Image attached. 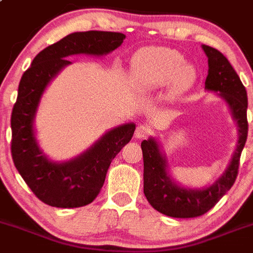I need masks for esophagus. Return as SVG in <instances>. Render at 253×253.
I'll use <instances>...</instances> for the list:
<instances>
[{
  "label": "esophagus",
  "mask_w": 253,
  "mask_h": 253,
  "mask_svg": "<svg viewBox=\"0 0 253 253\" xmlns=\"http://www.w3.org/2000/svg\"><path fill=\"white\" fill-rule=\"evenodd\" d=\"M150 133H151V129L148 128V127L143 126V125H140V126L136 128V131H134V137L140 140V138L147 137Z\"/></svg>",
  "instance_id": "1"
}]
</instances>
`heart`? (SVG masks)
<instances>
[{"instance_id":"1","label":"heart","mask_w":253,"mask_h":253,"mask_svg":"<svg viewBox=\"0 0 253 253\" xmlns=\"http://www.w3.org/2000/svg\"><path fill=\"white\" fill-rule=\"evenodd\" d=\"M136 79L145 89H156L171 84L172 93L187 89L196 80V71L185 63L180 52L151 47L137 53L133 61Z\"/></svg>"}]
</instances>
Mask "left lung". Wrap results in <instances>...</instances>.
I'll return each instance as SVG.
<instances>
[{"instance_id":"left-lung-1","label":"left lung","mask_w":253,"mask_h":253,"mask_svg":"<svg viewBox=\"0 0 253 253\" xmlns=\"http://www.w3.org/2000/svg\"><path fill=\"white\" fill-rule=\"evenodd\" d=\"M202 48L209 57V75L205 88L217 92L227 102L233 119L237 121L240 137L228 169L213 185L204 190H188L177 186L167 173L166 159L160 152L155 138L142 141L143 193L153 209L174 218L202 216L230 191L237 178L241 152L249 132L246 88L227 58L218 49L206 44Z\"/></svg>"}]
</instances>
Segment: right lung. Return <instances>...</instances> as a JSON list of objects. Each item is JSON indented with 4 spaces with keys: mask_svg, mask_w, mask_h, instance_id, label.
<instances>
[{
    "mask_svg": "<svg viewBox=\"0 0 253 253\" xmlns=\"http://www.w3.org/2000/svg\"><path fill=\"white\" fill-rule=\"evenodd\" d=\"M125 37L106 31L71 34L42 49L21 77L11 115V155L31 191L48 206L73 209L91 204L102 188L111 161L131 141L136 126L116 127L80 157L56 164L44 157L35 138L34 119L40 98L48 82L71 63L67 56L106 55L121 46Z\"/></svg>",
    "mask_w": 253,
    "mask_h": 253,
    "instance_id": "obj_1",
    "label": "right lung"
}]
</instances>
